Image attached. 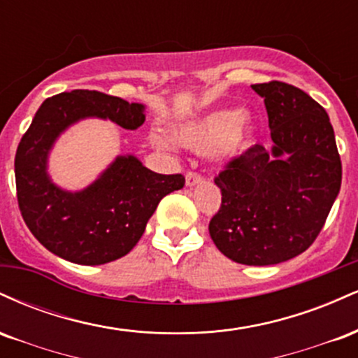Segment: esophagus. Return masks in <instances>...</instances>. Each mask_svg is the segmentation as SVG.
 <instances>
[{"label":"esophagus","mask_w":358,"mask_h":358,"mask_svg":"<svg viewBox=\"0 0 358 358\" xmlns=\"http://www.w3.org/2000/svg\"><path fill=\"white\" fill-rule=\"evenodd\" d=\"M202 175L196 173V171H188L187 173V185L188 187H193V185H199L202 183Z\"/></svg>","instance_id":"1"}]
</instances>
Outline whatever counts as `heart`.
I'll return each instance as SVG.
<instances>
[{"label":"heart","mask_w":358,"mask_h":358,"mask_svg":"<svg viewBox=\"0 0 358 358\" xmlns=\"http://www.w3.org/2000/svg\"><path fill=\"white\" fill-rule=\"evenodd\" d=\"M256 139V121L249 113L215 110L199 121L188 122L175 133V141L195 153H212L231 159L244 153ZM159 143V138H155Z\"/></svg>","instance_id":"heart-1"}]
</instances>
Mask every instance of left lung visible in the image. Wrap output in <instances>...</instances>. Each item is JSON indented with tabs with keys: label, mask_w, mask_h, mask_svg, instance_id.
I'll return each instance as SVG.
<instances>
[{
	"label": "left lung",
	"mask_w": 358,
	"mask_h": 358,
	"mask_svg": "<svg viewBox=\"0 0 358 358\" xmlns=\"http://www.w3.org/2000/svg\"><path fill=\"white\" fill-rule=\"evenodd\" d=\"M264 97L273 148L254 145L213 178L222 192L208 232L234 262L289 261L322 232L342 185V162L327 110L286 82L254 84Z\"/></svg>",
	"instance_id": "1"
}]
</instances>
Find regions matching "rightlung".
Masks as SVG:
<instances>
[{
  "mask_svg": "<svg viewBox=\"0 0 358 358\" xmlns=\"http://www.w3.org/2000/svg\"><path fill=\"white\" fill-rule=\"evenodd\" d=\"M143 110V104L84 89L48 97L36 110L16 150V199L27 227L55 256L84 266L126 256L159 200L183 188L182 173H155L131 155L116 158L82 192H64L48 178V151L65 127L97 116L136 129L145 122Z\"/></svg>",
  "mask_w": 358,
  "mask_h": 358,
  "instance_id": "add662e5",
  "label": "right lung"
}]
</instances>
